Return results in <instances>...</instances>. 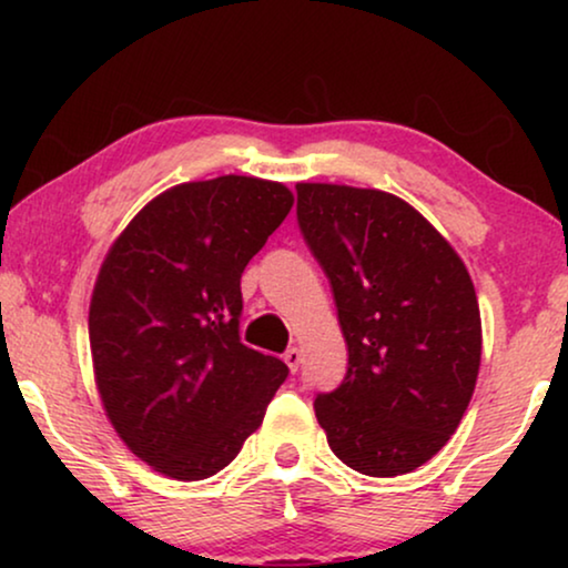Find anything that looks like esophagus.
<instances>
[{
  "mask_svg": "<svg viewBox=\"0 0 568 568\" xmlns=\"http://www.w3.org/2000/svg\"><path fill=\"white\" fill-rule=\"evenodd\" d=\"M284 362H286V367H290V372H297L300 369V362H302V352L300 348H286L284 352Z\"/></svg>",
  "mask_w": 568,
  "mask_h": 568,
  "instance_id": "34e87169",
  "label": "esophagus"
}]
</instances>
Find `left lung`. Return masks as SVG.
I'll use <instances>...</instances> for the list:
<instances>
[{
	"label": "left lung",
	"instance_id": "8db88e82",
	"mask_svg": "<svg viewBox=\"0 0 568 568\" xmlns=\"http://www.w3.org/2000/svg\"><path fill=\"white\" fill-rule=\"evenodd\" d=\"M302 237L328 276L346 377L315 398L338 460L364 476L416 470L447 445L480 367V310L453 245L377 189L297 183Z\"/></svg>",
	"mask_w": 568,
	"mask_h": 568
}]
</instances>
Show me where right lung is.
Segmentation results:
<instances>
[{"label": "right lung", "mask_w": 568, "mask_h": 568, "mask_svg": "<svg viewBox=\"0 0 568 568\" xmlns=\"http://www.w3.org/2000/svg\"><path fill=\"white\" fill-rule=\"evenodd\" d=\"M294 204L247 175L181 183L115 237L90 302L95 385L136 457L178 480L235 460L290 369L240 341L247 261Z\"/></svg>", "instance_id": "1"}]
</instances>
